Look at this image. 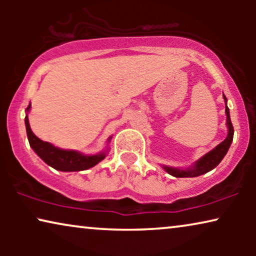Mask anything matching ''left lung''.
I'll use <instances>...</instances> for the list:
<instances>
[{
    "label": "left lung",
    "instance_id": "left-lung-1",
    "mask_svg": "<svg viewBox=\"0 0 256 256\" xmlns=\"http://www.w3.org/2000/svg\"><path fill=\"white\" fill-rule=\"evenodd\" d=\"M224 100L227 102L226 96H224ZM226 126L227 129H228V134H227V138L224 140V141L216 146L214 149H212L211 152L205 154L202 158H199L197 162H196L191 168H188V169H176V168L171 166H163V169L166 171L168 174H170L171 176L177 177V178H184V177H198L200 174H204L208 171L214 169V168L218 166V164L222 162V160L225 157V155L228 152L230 143L233 141V135H234V129L233 124L230 122V110L226 104Z\"/></svg>",
    "mask_w": 256,
    "mask_h": 256
}]
</instances>
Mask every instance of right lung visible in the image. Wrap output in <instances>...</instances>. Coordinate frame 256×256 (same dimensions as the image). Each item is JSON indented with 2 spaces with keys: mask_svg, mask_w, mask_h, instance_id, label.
Returning a JSON list of instances; mask_svg holds the SVG:
<instances>
[{
  "mask_svg": "<svg viewBox=\"0 0 256 256\" xmlns=\"http://www.w3.org/2000/svg\"><path fill=\"white\" fill-rule=\"evenodd\" d=\"M31 104L26 107V113L30 110ZM26 135L29 140L30 146L34 149V152L44 160L48 166H50L56 170L59 171H82L90 169L98 163L101 162L104 157L106 152H100L96 155H84V154L76 152V150H64L57 148L54 144L48 142L42 141L31 130L29 124V118L26 115ZM110 138L108 142L110 141Z\"/></svg>",
  "mask_w": 256,
  "mask_h": 256,
  "instance_id": "1",
  "label": "right lung"
}]
</instances>
